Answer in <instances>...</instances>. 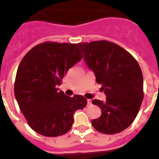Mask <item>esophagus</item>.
Returning a JSON list of instances; mask_svg holds the SVG:
<instances>
[{"instance_id": "obj_1", "label": "esophagus", "mask_w": 159, "mask_h": 159, "mask_svg": "<svg viewBox=\"0 0 159 159\" xmlns=\"http://www.w3.org/2000/svg\"><path fill=\"white\" fill-rule=\"evenodd\" d=\"M87 102H88V104H92V100H89V99L87 100Z\"/></svg>"}]
</instances>
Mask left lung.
<instances>
[{
    "instance_id": "1",
    "label": "left lung",
    "mask_w": 159,
    "mask_h": 159,
    "mask_svg": "<svg viewBox=\"0 0 159 159\" xmlns=\"http://www.w3.org/2000/svg\"><path fill=\"white\" fill-rule=\"evenodd\" d=\"M84 59L94 72L106 101L93 100L101 116L92 120L94 129L114 134L128 128L136 118L143 100V75L136 59L128 51L108 41L79 43Z\"/></svg>"
}]
</instances>
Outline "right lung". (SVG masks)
<instances>
[{"label":"right lung","mask_w":159,"mask_h":159,"mask_svg":"<svg viewBox=\"0 0 159 159\" xmlns=\"http://www.w3.org/2000/svg\"><path fill=\"white\" fill-rule=\"evenodd\" d=\"M77 44L46 42L32 48L21 60L14 84L19 108L30 128L46 137L70 129L74 113L87 105L81 95L70 97L57 89L67 70L81 60Z\"/></svg>","instance_id":"1"}]
</instances>
